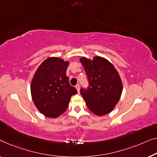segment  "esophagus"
<instances>
[{
	"label": "esophagus",
	"mask_w": 157,
	"mask_h": 157,
	"mask_svg": "<svg viewBox=\"0 0 157 157\" xmlns=\"http://www.w3.org/2000/svg\"><path fill=\"white\" fill-rule=\"evenodd\" d=\"M75 88L77 89V90H78V93H79V85H77L75 86Z\"/></svg>",
	"instance_id": "esophagus-1"
}]
</instances>
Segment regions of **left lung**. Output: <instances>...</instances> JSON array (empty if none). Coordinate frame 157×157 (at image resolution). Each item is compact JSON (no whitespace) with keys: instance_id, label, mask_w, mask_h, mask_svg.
<instances>
[{"instance_id":"left-lung-1","label":"left lung","mask_w":157,"mask_h":157,"mask_svg":"<svg viewBox=\"0 0 157 157\" xmlns=\"http://www.w3.org/2000/svg\"><path fill=\"white\" fill-rule=\"evenodd\" d=\"M79 62L90 83L87 90H80L88 109L100 117L110 113L120 101L123 90L117 70L108 59L100 56H94L92 59L81 57Z\"/></svg>"}]
</instances>
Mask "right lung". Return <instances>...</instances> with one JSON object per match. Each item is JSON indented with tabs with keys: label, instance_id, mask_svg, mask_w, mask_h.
<instances>
[{
	"label": "right lung",
	"instance_id": "add662e5",
	"mask_svg": "<svg viewBox=\"0 0 157 157\" xmlns=\"http://www.w3.org/2000/svg\"><path fill=\"white\" fill-rule=\"evenodd\" d=\"M70 62L58 57H50L35 71L30 84L34 105L49 118H57L67 109L70 98L78 93L70 85L66 70Z\"/></svg>",
	"mask_w": 157,
	"mask_h": 157
}]
</instances>
